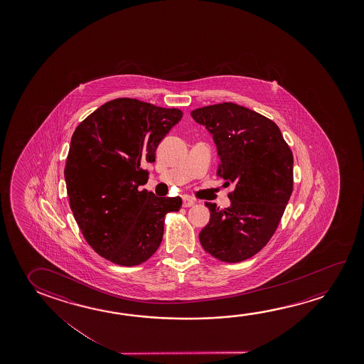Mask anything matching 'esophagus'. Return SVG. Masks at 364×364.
<instances>
[{
  "label": "esophagus",
  "mask_w": 364,
  "mask_h": 364,
  "mask_svg": "<svg viewBox=\"0 0 364 364\" xmlns=\"http://www.w3.org/2000/svg\"><path fill=\"white\" fill-rule=\"evenodd\" d=\"M194 203H196V200H194L193 198L188 197V196H184V197H183V205H184L185 208L193 207V205H194Z\"/></svg>",
  "instance_id": "34e87169"
}]
</instances>
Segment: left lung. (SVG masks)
I'll return each mask as SVG.
<instances>
[{
    "label": "left lung",
    "instance_id": "left-lung-1",
    "mask_svg": "<svg viewBox=\"0 0 364 364\" xmlns=\"http://www.w3.org/2000/svg\"><path fill=\"white\" fill-rule=\"evenodd\" d=\"M191 115L213 134L220 155L217 176L233 186L228 208L205 203L210 220L199 241L220 262H244L279 226L293 191L292 151L273 120L237 104L199 107Z\"/></svg>",
    "mask_w": 364,
    "mask_h": 364
}]
</instances>
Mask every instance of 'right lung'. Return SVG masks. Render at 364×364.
I'll return each instance as SVG.
<instances>
[{"instance_id":"add662e5","label":"right lung","mask_w":364,"mask_h":364,"mask_svg":"<svg viewBox=\"0 0 364 364\" xmlns=\"http://www.w3.org/2000/svg\"><path fill=\"white\" fill-rule=\"evenodd\" d=\"M183 118L180 109L119 97L90 114L72 134L65 167L70 207L85 240L109 262L136 267L161 244L165 215L181 198L139 191L146 164Z\"/></svg>"}]
</instances>
